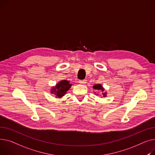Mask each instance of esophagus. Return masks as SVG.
<instances>
[{
  "mask_svg": "<svg viewBox=\"0 0 155 155\" xmlns=\"http://www.w3.org/2000/svg\"><path fill=\"white\" fill-rule=\"evenodd\" d=\"M79 83L81 84H85L86 83V79H84V80H80L79 81Z\"/></svg>",
  "mask_w": 155,
  "mask_h": 155,
  "instance_id": "34e87169",
  "label": "esophagus"
}]
</instances>
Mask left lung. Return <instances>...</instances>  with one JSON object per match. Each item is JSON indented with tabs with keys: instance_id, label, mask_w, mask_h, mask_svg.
Here are the masks:
<instances>
[{
	"instance_id": "obj_1",
	"label": "left lung",
	"mask_w": 155,
	"mask_h": 155,
	"mask_svg": "<svg viewBox=\"0 0 155 155\" xmlns=\"http://www.w3.org/2000/svg\"><path fill=\"white\" fill-rule=\"evenodd\" d=\"M93 89L95 90V91H101L102 92V96L103 97H106V95H107V92L105 91H104V88L103 87V86H102V84H94L93 86ZM94 94L96 95V96H98V94H96L95 92H94Z\"/></svg>"
}]
</instances>
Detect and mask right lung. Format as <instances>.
I'll use <instances>...</instances> for the list:
<instances>
[{
	"label": "right lung",
	"instance_id": "1",
	"mask_svg": "<svg viewBox=\"0 0 155 155\" xmlns=\"http://www.w3.org/2000/svg\"><path fill=\"white\" fill-rule=\"evenodd\" d=\"M71 86L72 84L69 83V81L62 80L58 83L56 86L52 87L51 93L55 95L57 98H61L66 94Z\"/></svg>",
	"mask_w": 155,
	"mask_h": 155
}]
</instances>
